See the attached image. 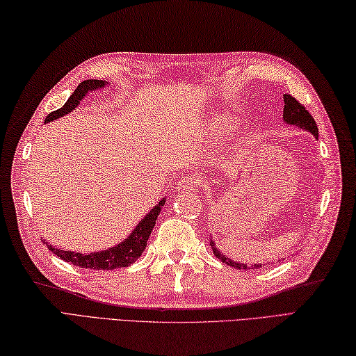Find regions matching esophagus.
I'll use <instances>...</instances> for the list:
<instances>
[{"label": "esophagus", "mask_w": 356, "mask_h": 356, "mask_svg": "<svg viewBox=\"0 0 356 356\" xmlns=\"http://www.w3.org/2000/svg\"><path fill=\"white\" fill-rule=\"evenodd\" d=\"M197 185V182L193 177H182L177 180L176 184V191L177 193H185V191H191Z\"/></svg>", "instance_id": "34e87169"}]
</instances>
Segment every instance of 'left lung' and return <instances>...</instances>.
Wrapping results in <instances>:
<instances>
[{
	"mask_svg": "<svg viewBox=\"0 0 356 356\" xmlns=\"http://www.w3.org/2000/svg\"><path fill=\"white\" fill-rule=\"evenodd\" d=\"M283 99H284V108H283V120H284V122L287 125L298 127V128H301V130H306L309 133H312L315 136V139H318V127H316L314 118L311 116V113H309L303 107V105H301L291 95H283ZM209 245H211V248H213V252H214L217 259H220L223 263L228 264V266L237 268V269H259V268H261V263H257V264H251V266H248L246 263H238V261L231 260L229 257H226L220 251H218V248L216 246L213 240L209 241Z\"/></svg>",
	"mask_w": 356,
	"mask_h": 356,
	"instance_id": "left-lung-1",
	"label": "left lung"
}]
</instances>
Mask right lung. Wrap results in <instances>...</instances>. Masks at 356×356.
Returning <instances> with one entry per match:
<instances>
[{"instance_id": "add662e5", "label": "right lung", "mask_w": 356, "mask_h": 356, "mask_svg": "<svg viewBox=\"0 0 356 356\" xmlns=\"http://www.w3.org/2000/svg\"><path fill=\"white\" fill-rule=\"evenodd\" d=\"M105 86H108L107 81H101V79L82 81L81 84L76 87V90L72 93V96L69 97V101H67L59 110L51 111L50 115L45 118L44 122L49 124V122H51V120H56L59 118L69 115V113H72L74 108L78 107L79 102L84 99V97L90 92L104 88ZM165 202H166V199L163 197L145 217L142 218V220L138 223V226H136L130 236H128L125 240L120 241V243L116 246L104 249V251L82 254V252H74V251H64V249H58L50 243H45V245H47L50 251L55 255H58L59 259L69 261V263L74 264V266H79V268L105 269V270L127 268L138 260L142 255L143 249L147 248V241L149 238V234L154 228L157 216L161 214V209L165 205Z\"/></svg>"}]
</instances>
